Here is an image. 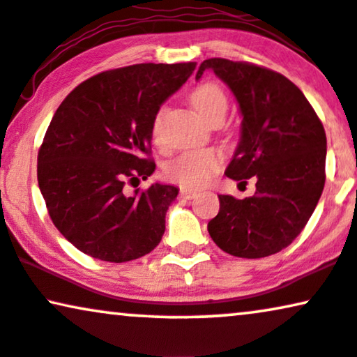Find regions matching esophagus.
I'll return each mask as SVG.
<instances>
[{
  "mask_svg": "<svg viewBox=\"0 0 357 357\" xmlns=\"http://www.w3.org/2000/svg\"><path fill=\"white\" fill-rule=\"evenodd\" d=\"M179 196L184 197V199H192V197H196V191H191V189H181V191H179Z\"/></svg>",
  "mask_w": 357,
  "mask_h": 357,
  "instance_id": "1",
  "label": "esophagus"
}]
</instances>
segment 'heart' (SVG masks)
<instances>
[{
	"label": "heart",
	"instance_id": "1",
	"mask_svg": "<svg viewBox=\"0 0 357 357\" xmlns=\"http://www.w3.org/2000/svg\"><path fill=\"white\" fill-rule=\"evenodd\" d=\"M191 103L194 110L204 119L207 123L215 119H222L227 114V96L218 84L204 82L192 89ZM166 108L160 107L151 123V138L156 145L161 143V123H163ZM224 166V158L215 150L188 151L169 163L168 178L184 189H201L211 183L212 176L219 173Z\"/></svg>",
	"mask_w": 357,
	"mask_h": 357
}]
</instances>
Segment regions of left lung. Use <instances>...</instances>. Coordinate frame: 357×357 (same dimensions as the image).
Listing matches in <instances>:
<instances>
[{"mask_svg":"<svg viewBox=\"0 0 357 357\" xmlns=\"http://www.w3.org/2000/svg\"><path fill=\"white\" fill-rule=\"evenodd\" d=\"M204 70H214L241 107V142L225 174L241 183L257 179L252 197L220 194L219 214L207 231L219 249L234 257L273 255L300 236L321 197L323 123L303 92L278 72L220 57L206 59L196 79Z\"/></svg>","mask_w":357,"mask_h":357,"instance_id":"obj_1","label":"left lung"}]
</instances>
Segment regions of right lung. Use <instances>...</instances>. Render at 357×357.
Returning a JSON list of instances; mask_svg holds the SVG:
<instances>
[{
	"mask_svg": "<svg viewBox=\"0 0 357 357\" xmlns=\"http://www.w3.org/2000/svg\"><path fill=\"white\" fill-rule=\"evenodd\" d=\"M194 69L148 62L105 70L59 105L38 153V183L54 225L80 252L121 264L160 243L178 188H125L155 171L153 119Z\"/></svg>",
	"mask_w": 357,
	"mask_h": 357,
	"instance_id": "right-lung-1",
	"label": "right lung"
}]
</instances>
